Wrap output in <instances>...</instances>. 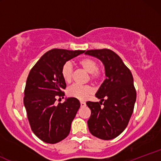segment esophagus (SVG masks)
I'll return each instance as SVG.
<instances>
[{
	"instance_id": "obj_1",
	"label": "esophagus",
	"mask_w": 161,
	"mask_h": 161,
	"mask_svg": "<svg viewBox=\"0 0 161 161\" xmlns=\"http://www.w3.org/2000/svg\"><path fill=\"white\" fill-rule=\"evenodd\" d=\"M80 105L81 107H85L86 105V102H84V101H80Z\"/></svg>"
}]
</instances>
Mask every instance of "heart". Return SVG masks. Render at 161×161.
Masks as SVG:
<instances>
[{
  "mask_svg": "<svg viewBox=\"0 0 161 161\" xmlns=\"http://www.w3.org/2000/svg\"><path fill=\"white\" fill-rule=\"evenodd\" d=\"M79 64L90 73V79L93 82H96L101 78V73L97 69V63L95 60L90 57H85L79 61ZM73 66L70 63L67 62L63 66L61 69V75L66 82H70L73 79ZM93 92V89L89 86H79V85H72L67 89V95L69 97H75L79 100H85Z\"/></svg>",
  "mask_w": 161,
  "mask_h": 161,
  "instance_id": "obj_1",
  "label": "heart"
}]
</instances>
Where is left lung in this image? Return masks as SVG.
Here are the masks:
<instances>
[{
    "label": "left lung",
    "mask_w": 161,
    "mask_h": 161,
    "mask_svg": "<svg viewBox=\"0 0 161 161\" xmlns=\"http://www.w3.org/2000/svg\"><path fill=\"white\" fill-rule=\"evenodd\" d=\"M85 53L103 63L107 77L95 95L101 101L86 102L92 111L88 129L95 137L113 139L126 128L133 112L136 101L133 77L120 57L111 50H89Z\"/></svg>",
    "instance_id": "8db88e82"
}]
</instances>
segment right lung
<instances>
[{"instance_id": "1", "label": "right lung", "mask_w": 161, "mask_h": 161, "mask_svg": "<svg viewBox=\"0 0 161 161\" xmlns=\"http://www.w3.org/2000/svg\"><path fill=\"white\" fill-rule=\"evenodd\" d=\"M84 52L52 49L41 57L29 72L23 102L32 132L44 142L57 143L69 133L80 102L75 97H68L63 104L54 103L58 96H64L63 90L66 87L61 75L63 66Z\"/></svg>"}]
</instances>
